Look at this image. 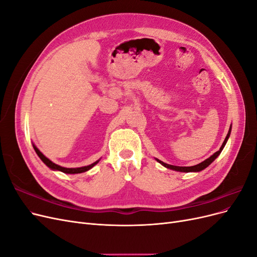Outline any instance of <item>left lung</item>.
<instances>
[{
  "instance_id": "1",
  "label": "left lung",
  "mask_w": 257,
  "mask_h": 257,
  "mask_svg": "<svg viewBox=\"0 0 257 257\" xmlns=\"http://www.w3.org/2000/svg\"><path fill=\"white\" fill-rule=\"evenodd\" d=\"M230 131H231V126L229 127L228 133H227L226 137H225V141H224V143L222 144V146H221V148H220V150L216 151L214 154L211 155V157L208 158V159L205 160L204 162L199 163V164H197V165L189 166V167H185V166H174V165L166 164V163L162 162V161H160V160H158V159H157V161L160 163V164H162L163 166H164V167L169 168V169H173V170H176V172H181V173H192V172H193V173H197V172H200V170H203V169H205L206 167H208L217 157H219L220 153H221L222 150H223V148L225 147V145H226V143H227V141H228L229 135H230Z\"/></svg>"
}]
</instances>
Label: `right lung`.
<instances>
[{
    "instance_id": "add662e5",
    "label": "right lung",
    "mask_w": 257,
    "mask_h": 257,
    "mask_svg": "<svg viewBox=\"0 0 257 257\" xmlns=\"http://www.w3.org/2000/svg\"><path fill=\"white\" fill-rule=\"evenodd\" d=\"M33 148H34V150H35V152L37 153L38 157H40V159H41V160L45 163V164L47 165L50 169H52V170H59V172H62V173H64V174H81V173H84V172H87V170L91 169L93 166H95V165L97 164V163H98V161H99V160H98V161L93 163V164L88 165V166L77 167V168H66V167H62V166H60V165L54 164L53 162H51L49 159L46 158L45 155H44L40 150L37 149L35 145H33Z\"/></svg>"
}]
</instances>
